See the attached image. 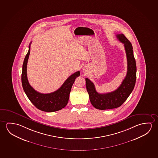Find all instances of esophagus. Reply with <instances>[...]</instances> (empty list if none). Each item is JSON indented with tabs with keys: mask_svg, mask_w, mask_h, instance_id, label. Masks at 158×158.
<instances>
[{
	"mask_svg": "<svg viewBox=\"0 0 158 158\" xmlns=\"http://www.w3.org/2000/svg\"><path fill=\"white\" fill-rule=\"evenodd\" d=\"M83 70H84V72H86V70L85 69H83Z\"/></svg>",
	"mask_w": 158,
	"mask_h": 158,
	"instance_id": "obj_1",
	"label": "esophagus"
}]
</instances>
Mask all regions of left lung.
<instances>
[{"mask_svg":"<svg viewBox=\"0 0 158 158\" xmlns=\"http://www.w3.org/2000/svg\"><path fill=\"white\" fill-rule=\"evenodd\" d=\"M116 36L124 44L127 62V74L122 84L113 92L100 94L96 91L94 83L88 78L85 79L90 102L95 108L100 110L113 109L121 106L134 90L136 83V61L132 44L123 34H117Z\"/></svg>","mask_w":158,"mask_h":158,"instance_id":"1","label":"left lung"}]
</instances>
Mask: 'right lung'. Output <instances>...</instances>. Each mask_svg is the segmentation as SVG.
<instances>
[{"label": "right lung", "instance_id": "add662e5", "mask_svg": "<svg viewBox=\"0 0 158 158\" xmlns=\"http://www.w3.org/2000/svg\"><path fill=\"white\" fill-rule=\"evenodd\" d=\"M29 50L24 58L21 75L22 87L30 101L35 107L42 111L53 112L58 111L66 107L68 103L71 88L76 78L80 75L78 71L69 76L60 89L55 92L50 94H41L37 92L29 84L27 75V65L31 49Z\"/></svg>", "mask_w": 158, "mask_h": 158}]
</instances>
